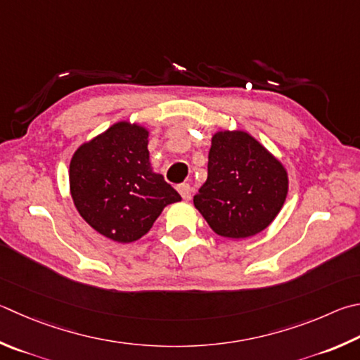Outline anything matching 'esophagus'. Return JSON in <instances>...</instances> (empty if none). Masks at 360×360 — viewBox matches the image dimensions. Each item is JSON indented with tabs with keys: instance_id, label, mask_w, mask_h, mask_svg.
<instances>
[{
	"instance_id": "obj_1",
	"label": "esophagus",
	"mask_w": 360,
	"mask_h": 360,
	"mask_svg": "<svg viewBox=\"0 0 360 360\" xmlns=\"http://www.w3.org/2000/svg\"><path fill=\"white\" fill-rule=\"evenodd\" d=\"M178 191H179L182 198H184V200H191V197H192V187H191V186H188V184H181V186L178 187Z\"/></svg>"
}]
</instances>
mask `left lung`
<instances>
[{
	"label": "left lung",
	"instance_id": "8db88e82",
	"mask_svg": "<svg viewBox=\"0 0 360 360\" xmlns=\"http://www.w3.org/2000/svg\"><path fill=\"white\" fill-rule=\"evenodd\" d=\"M288 176L282 163L245 132H217L207 179L193 205L219 236L244 239L263 231L282 209Z\"/></svg>",
	"mask_w": 360,
	"mask_h": 360
}]
</instances>
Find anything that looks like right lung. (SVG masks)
<instances>
[{
    "instance_id": "add662e5",
    "label": "right lung",
    "mask_w": 360,
    "mask_h": 360,
    "mask_svg": "<svg viewBox=\"0 0 360 360\" xmlns=\"http://www.w3.org/2000/svg\"><path fill=\"white\" fill-rule=\"evenodd\" d=\"M74 205L88 224L116 243L146 234L163 207L181 195L154 173L148 130L117 122L77 149L69 168Z\"/></svg>"
}]
</instances>
